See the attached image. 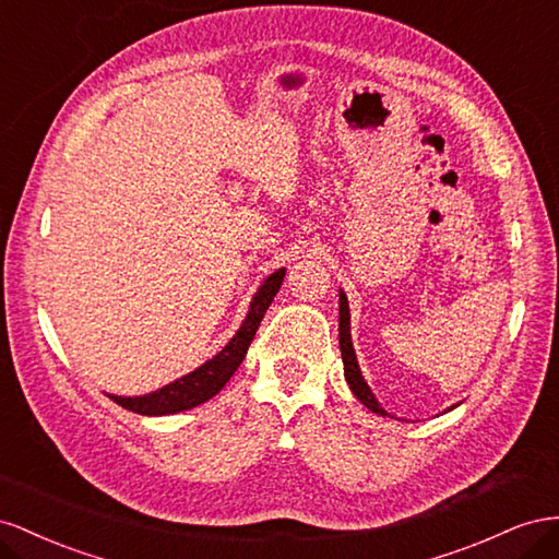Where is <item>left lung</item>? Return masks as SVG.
Segmentation results:
<instances>
[{"mask_svg":"<svg viewBox=\"0 0 559 559\" xmlns=\"http://www.w3.org/2000/svg\"><path fill=\"white\" fill-rule=\"evenodd\" d=\"M340 348H342V362H344V377H346V384L348 389L354 391V395L358 397V401L368 407L370 412L379 414V417H391V414L379 405L377 395L372 393V389L368 386V381H365L362 372H360V365H358V358H356V348H354V340H350V311H348V299H346V293L340 288ZM459 407L452 405L448 407L454 409ZM393 419V417H391Z\"/></svg>","mask_w":559,"mask_h":559,"instance_id":"left-lung-1","label":"left lung"}]
</instances>
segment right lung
<instances>
[{
  "instance_id": "right-lung-1",
  "label": "right lung",
  "mask_w": 559,
  "mask_h": 559,
  "mask_svg": "<svg viewBox=\"0 0 559 559\" xmlns=\"http://www.w3.org/2000/svg\"><path fill=\"white\" fill-rule=\"evenodd\" d=\"M283 278H285V266L276 269L274 274H269L262 281L258 293H254L250 299V307L241 328L236 330V334L227 342V346L217 350L211 360H205L197 370L182 374L180 379H175L170 384L156 389L152 393L133 395V397L107 393L109 401H115L123 409L142 414V417H166V414H178L211 401L213 395H217L222 389H225L227 381L238 370V365L243 362L254 332H258L269 305L274 301L276 293L281 290Z\"/></svg>"
}]
</instances>
